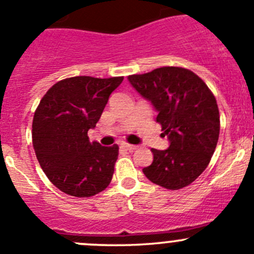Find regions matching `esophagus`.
Returning <instances> with one entry per match:
<instances>
[{"label":"esophagus","mask_w":254,"mask_h":254,"mask_svg":"<svg viewBox=\"0 0 254 254\" xmlns=\"http://www.w3.org/2000/svg\"><path fill=\"white\" fill-rule=\"evenodd\" d=\"M122 148L127 149V151H133V149L137 148V146H134V144H128V143H122Z\"/></svg>","instance_id":"34e87169"}]
</instances>
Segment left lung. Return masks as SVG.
Listing matches in <instances>:
<instances>
[{
  "label": "left lung",
  "instance_id": "obj_1",
  "mask_svg": "<svg viewBox=\"0 0 254 254\" xmlns=\"http://www.w3.org/2000/svg\"><path fill=\"white\" fill-rule=\"evenodd\" d=\"M128 82L152 103L170 141L167 149H151L153 162L143 168L144 176L167 190L190 185L207 168L218 142L219 112L213 93L182 67L132 74Z\"/></svg>",
  "mask_w": 254,
  "mask_h": 254
}]
</instances>
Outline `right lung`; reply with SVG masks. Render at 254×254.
<instances>
[{
    "label": "right lung",
    "instance_id": "right-lung-1",
    "mask_svg": "<svg viewBox=\"0 0 254 254\" xmlns=\"http://www.w3.org/2000/svg\"><path fill=\"white\" fill-rule=\"evenodd\" d=\"M123 77L77 76L53 84L32 123V143L41 168L60 190L74 197L102 192L112 180L118 146L89 142L111 93Z\"/></svg>",
    "mask_w": 254,
    "mask_h": 254
}]
</instances>
